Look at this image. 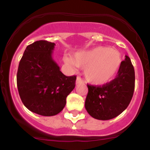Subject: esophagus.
I'll return each instance as SVG.
<instances>
[{
    "label": "esophagus",
    "instance_id": "34e87169",
    "mask_svg": "<svg viewBox=\"0 0 150 150\" xmlns=\"http://www.w3.org/2000/svg\"><path fill=\"white\" fill-rule=\"evenodd\" d=\"M76 84H79V83H83V80L81 79V77L77 76V77H76Z\"/></svg>",
    "mask_w": 150,
    "mask_h": 150
}]
</instances>
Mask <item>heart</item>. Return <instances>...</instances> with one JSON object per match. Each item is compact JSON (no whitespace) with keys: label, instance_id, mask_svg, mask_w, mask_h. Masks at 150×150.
Masks as SVG:
<instances>
[{"label":"heart","instance_id":"b5f03b06","mask_svg":"<svg viewBox=\"0 0 150 150\" xmlns=\"http://www.w3.org/2000/svg\"><path fill=\"white\" fill-rule=\"evenodd\" d=\"M72 61L78 67H85V78L88 83L103 86L116 77L121 67L122 58L117 50L107 46H96L76 52Z\"/></svg>","mask_w":150,"mask_h":150}]
</instances>
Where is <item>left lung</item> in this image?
I'll list each match as a JSON object with an SVG mask.
<instances>
[{
    "mask_svg": "<svg viewBox=\"0 0 150 150\" xmlns=\"http://www.w3.org/2000/svg\"><path fill=\"white\" fill-rule=\"evenodd\" d=\"M134 69L128 55L122 62L113 80L102 86L87 85L88 89L85 107L91 117L109 120L116 117L128 107L134 90Z\"/></svg>",
    "mask_w": 150,
    "mask_h": 150,
    "instance_id": "left-lung-1",
    "label": "left lung"
}]
</instances>
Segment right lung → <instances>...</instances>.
<instances>
[{
  "label": "right lung",
  "instance_id": "right-lung-1",
  "mask_svg": "<svg viewBox=\"0 0 150 150\" xmlns=\"http://www.w3.org/2000/svg\"><path fill=\"white\" fill-rule=\"evenodd\" d=\"M55 46L46 40L28 45L17 72V87L23 104L31 112L44 116L59 113L76 85V76L64 75L52 59Z\"/></svg>",
  "mask_w": 150,
  "mask_h": 150
}]
</instances>
